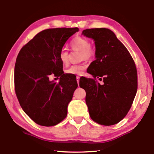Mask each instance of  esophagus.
<instances>
[{
  "label": "esophagus",
  "instance_id": "34e87169",
  "mask_svg": "<svg viewBox=\"0 0 154 154\" xmlns=\"http://www.w3.org/2000/svg\"><path fill=\"white\" fill-rule=\"evenodd\" d=\"M79 79H80V77L77 76V82L78 83V85H79Z\"/></svg>",
  "mask_w": 154,
  "mask_h": 154
}]
</instances>
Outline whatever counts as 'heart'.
<instances>
[{"instance_id": "heart-1", "label": "heart", "mask_w": 154, "mask_h": 154, "mask_svg": "<svg viewBox=\"0 0 154 154\" xmlns=\"http://www.w3.org/2000/svg\"><path fill=\"white\" fill-rule=\"evenodd\" d=\"M70 46L74 50L81 51V59L85 60H91L95 56V50L90 46L88 39L82 37H76L70 42ZM59 59L63 65L69 63L68 52L65 49H61L59 53ZM86 69L85 64L74 65L69 67L66 73L75 75H80Z\"/></svg>"}]
</instances>
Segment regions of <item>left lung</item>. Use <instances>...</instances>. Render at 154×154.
Instances as JSON below:
<instances>
[{"instance_id": "8db88e82", "label": "left lung", "mask_w": 154, "mask_h": 154, "mask_svg": "<svg viewBox=\"0 0 154 154\" xmlns=\"http://www.w3.org/2000/svg\"><path fill=\"white\" fill-rule=\"evenodd\" d=\"M82 35L93 39L95 60L89 66L88 73L103 81L100 85L87 79L85 101L93 121L103 125L119 123L127 115L137 89V70L126 47L109 29H89ZM80 85V84H79ZM81 87V86H80Z\"/></svg>"}]
</instances>
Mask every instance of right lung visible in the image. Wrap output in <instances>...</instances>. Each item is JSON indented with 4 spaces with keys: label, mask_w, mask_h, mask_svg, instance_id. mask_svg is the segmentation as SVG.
Returning a JSON list of instances; mask_svg holds the SVG:
<instances>
[{
    "label": "right lung",
    "mask_w": 154,
    "mask_h": 154,
    "mask_svg": "<svg viewBox=\"0 0 154 154\" xmlns=\"http://www.w3.org/2000/svg\"><path fill=\"white\" fill-rule=\"evenodd\" d=\"M79 29H49L38 32L20 49L14 67V88L20 107L36 123L49 127L67 116L77 87L74 76L65 74L59 53ZM61 76L59 83L49 80Z\"/></svg>",
    "instance_id": "1"
}]
</instances>
